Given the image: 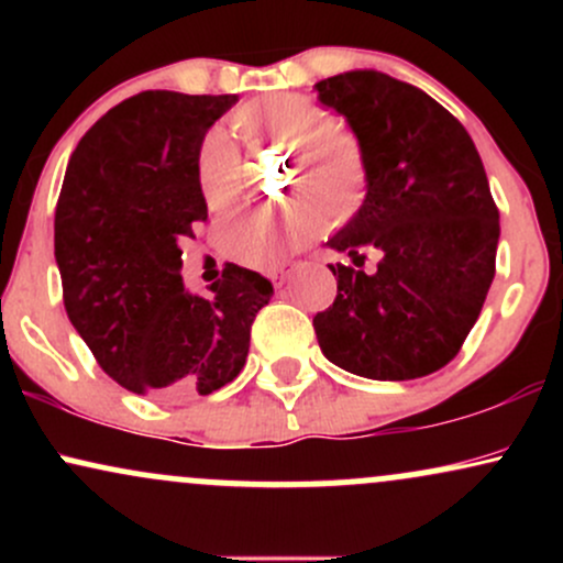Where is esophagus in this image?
I'll return each instance as SVG.
<instances>
[{
  "label": "esophagus",
  "mask_w": 563,
  "mask_h": 563,
  "mask_svg": "<svg viewBox=\"0 0 563 563\" xmlns=\"http://www.w3.org/2000/svg\"><path fill=\"white\" fill-rule=\"evenodd\" d=\"M290 273H294V269H290V267H286V264H283V267H275L273 273H267V275H269V280H273V286H275V288H283V286H286V283H288Z\"/></svg>",
  "instance_id": "1"
}]
</instances>
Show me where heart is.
Instances as JSON below:
<instances>
[{
	"instance_id": "1",
	"label": "heart",
	"mask_w": 563,
	"mask_h": 563,
	"mask_svg": "<svg viewBox=\"0 0 563 563\" xmlns=\"http://www.w3.org/2000/svg\"><path fill=\"white\" fill-rule=\"evenodd\" d=\"M232 129L249 145H290V185L322 206L328 222L341 224L357 214L367 192L365 147L346 124L325 121L312 97H256L232 113ZM196 174L211 211L230 209L243 196L241 153L222 129L200 140ZM313 205L301 198L280 211H245L228 219L219 230L224 256L245 267H275L290 249L322 230V214Z\"/></svg>"
}]
</instances>
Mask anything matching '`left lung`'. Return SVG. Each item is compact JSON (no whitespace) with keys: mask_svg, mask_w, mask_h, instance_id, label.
<instances>
[{"mask_svg":"<svg viewBox=\"0 0 563 563\" xmlns=\"http://www.w3.org/2000/svg\"><path fill=\"white\" fill-rule=\"evenodd\" d=\"M365 147L367 192L328 241L339 294L314 314L333 365L373 380L423 378L461 352L495 277L500 214L474 140L434 97L380 70L314 84ZM376 250L379 267L357 266Z\"/></svg>","mask_w":563,"mask_h":563,"instance_id":"obj_1","label":"left lung"}]
</instances>
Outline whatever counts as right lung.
I'll return each instance as SVG.
<instances>
[{
	"instance_id": "right-lung-1",
	"label": "right lung",
	"mask_w": 563,
	"mask_h": 563,
	"mask_svg": "<svg viewBox=\"0 0 563 563\" xmlns=\"http://www.w3.org/2000/svg\"><path fill=\"white\" fill-rule=\"evenodd\" d=\"M235 95L140 92L84 134L55 209V262L68 320L115 384L156 399L211 394L249 357L273 296L254 269L224 264L209 296L183 286V249L206 222L200 140Z\"/></svg>"
}]
</instances>
